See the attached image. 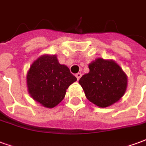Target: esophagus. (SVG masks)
I'll return each mask as SVG.
<instances>
[{
	"instance_id": "obj_1",
	"label": "esophagus",
	"mask_w": 146,
	"mask_h": 146,
	"mask_svg": "<svg viewBox=\"0 0 146 146\" xmlns=\"http://www.w3.org/2000/svg\"><path fill=\"white\" fill-rule=\"evenodd\" d=\"M81 76H82V73H76V79H77V80H80V78L81 77Z\"/></svg>"
}]
</instances>
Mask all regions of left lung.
Returning <instances> with one entry per match:
<instances>
[{"label":"left lung","mask_w":146,"mask_h":146,"mask_svg":"<svg viewBox=\"0 0 146 146\" xmlns=\"http://www.w3.org/2000/svg\"><path fill=\"white\" fill-rule=\"evenodd\" d=\"M89 70L79 80L89 101L102 108L119 101L127 84L122 69L113 61L98 58L89 65Z\"/></svg>","instance_id":"1"}]
</instances>
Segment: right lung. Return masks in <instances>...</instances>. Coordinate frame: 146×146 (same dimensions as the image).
<instances>
[{"label": "right lung", "mask_w": 146, "mask_h": 146, "mask_svg": "<svg viewBox=\"0 0 146 146\" xmlns=\"http://www.w3.org/2000/svg\"><path fill=\"white\" fill-rule=\"evenodd\" d=\"M27 79L31 97L44 107L53 108L62 102L76 77L59 64L55 55H43L31 65Z\"/></svg>", "instance_id": "add662e5"}]
</instances>
